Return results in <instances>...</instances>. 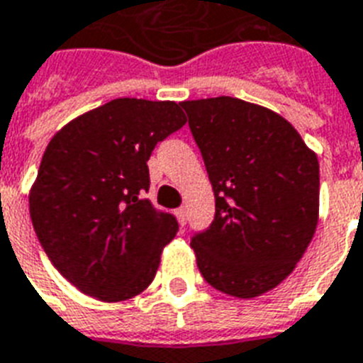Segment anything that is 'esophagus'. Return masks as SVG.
<instances>
[{"mask_svg": "<svg viewBox=\"0 0 363 363\" xmlns=\"http://www.w3.org/2000/svg\"><path fill=\"white\" fill-rule=\"evenodd\" d=\"M175 213H177V218H179V223L184 225V223H186V209H184V207H179Z\"/></svg>", "mask_w": 363, "mask_h": 363, "instance_id": "1", "label": "esophagus"}]
</instances>
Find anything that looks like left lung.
Returning <instances> with one entry per match:
<instances>
[{
    "label": "left lung",
    "instance_id": "left-lung-1",
    "mask_svg": "<svg viewBox=\"0 0 363 363\" xmlns=\"http://www.w3.org/2000/svg\"><path fill=\"white\" fill-rule=\"evenodd\" d=\"M181 106L215 192V218L190 242L198 268L218 291L259 297L293 272L316 232V154L268 108L234 96Z\"/></svg>",
    "mask_w": 363,
    "mask_h": 363
}]
</instances>
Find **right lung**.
<instances>
[{"mask_svg": "<svg viewBox=\"0 0 363 363\" xmlns=\"http://www.w3.org/2000/svg\"><path fill=\"white\" fill-rule=\"evenodd\" d=\"M184 123L177 102L114 99L47 145L30 217L52 267L85 295L118 303L154 280L179 223L145 198L146 162Z\"/></svg>", "mask_w": 363, "mask_h": 363, "instance_id": "1", "label": "right lung"}]
</instances>
